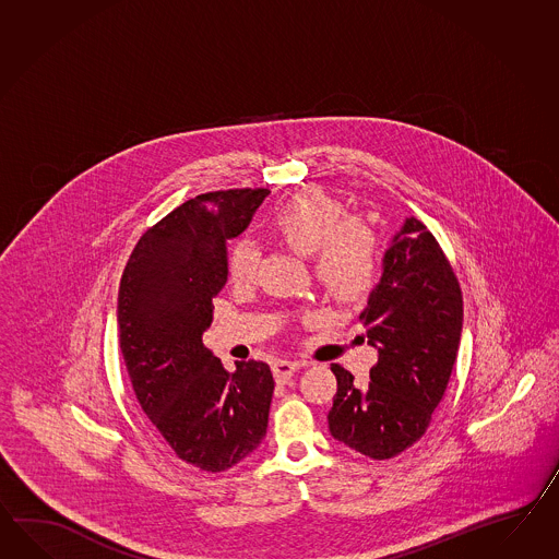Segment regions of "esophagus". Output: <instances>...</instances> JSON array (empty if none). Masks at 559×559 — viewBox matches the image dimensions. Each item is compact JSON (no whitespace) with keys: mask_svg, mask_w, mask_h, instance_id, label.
Here are the masks:
<instances>
[{"mask_svg":"<svg viewBox=\"0 0 559 559\" xmlns=\"http://www.w3.org/2000/svg\"><path fill=\"white\" fill-rule=\"evenodd\" d=\"M300 368V364L297 361H286V359H278L273 364L274 380L278 383H285L297 369Z\"/></svg>","mask_w":559,"mask_h":559,"instance_id":"1","label":"esophagus"}]
</instances>
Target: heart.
Returning <instances> with one entry per match:
<instances>
[{"label":"heart","instance_id":"b5f03b06","mask_svg":"<svg viewBox=\"0 0 559 559\" xmlns=\"http://www.w3.org/2000/svg\"><path fill=\"white\" fill-rule=\"evenodd\" d=\"M345 214L340 200L323 191L302 190L274 214L271 226L295 252L313 257L314 278L328 297L340 305H354L373 288L378 259L371 230ZM259 259V246L252 240L234 242L228 252L231 283H250Z\"/></svg>","mask_w":559,"mask_h":559}]
</instances>
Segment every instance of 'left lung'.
<instances>
[{
	"mask_svg": "<svg viewBox=\"0 0 559 559\" xmlns=\"http://www.w3.org/2000/svg\"><path fill=\"white\" fill-rule=\"evenodd\" d=\"M378 349L369 385L359 390L340 364L329 432L383 461L423 438L449 385L463 333V293L452 266L420 219L409 216L381 260V278L359 314Z\"/></svg>",
	"mask_w": 559,
	"mask_h": 559,
	"instance_id": "1",
	"label": "left lung"
}]
</instances>
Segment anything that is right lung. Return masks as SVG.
Here are the masks:
<instances>
[{
	"instance_id": "1",
	"label": "right lung",
	"mask_w": 559,
	"mask_h": 559,
	"mask_svg": "<svg viewBox=\"0 0 559 559\" xmlns=\"http://www.w3.org/2000/svg\"><path fill=\"white\" fill-rule=\"evenodd\" d=\"M269 190L202 193L141 236L124 266L117 323L124 366L151 424L181 461L226 471L266 436L273 371H228L202 341L228 281L226 242L252 222Z\"/></svg>"
}]
</instances>
